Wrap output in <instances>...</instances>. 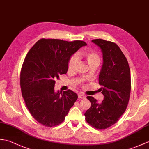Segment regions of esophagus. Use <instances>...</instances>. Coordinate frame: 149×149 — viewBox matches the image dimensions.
<instances>
[{"label": "esophagus", "mask_w": 149, "mask_h": 149, "mask_svg": "<svg viewBox=\"0 0 149 149\" xmlns=\"http://www.w3.org/2000/svg\"><path fill=\"white\" fill-rule=\"evenodd\" d=\"M78 97L79 98V99H84L85 97H86V96L84 95V94H83V93H79L78 94Z\"/></svg>", "instance_id": "34e87169"}]
</instances>
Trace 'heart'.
<instances>
[{
	"label": "heart",
	"instance_id": "b5f03b06",
	"mask_svg": "<svg viewBox=\"0 0 149 149\" xmlns=\"http://www.w3.org/2000/svg\"><path fill=\"white\" fill-rule=\"evenodd\" d=\"M82 56H83L86 58V61L90 66L95 64L99 65L100 63L99 56L95 52L87 51L83 52ZM79 56L77 54H75L72 56L68 62V70L70 72L75 71L79 64Z\"/></svg>",
	"mask_w": 149,
	"mask_h": 149
}]
</instances>
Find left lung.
I'll return each mask as SVG.
<instances>
[{
    "instance_id": "1",
    "label": "left lung",
    "mask_w": 149,
    "mask_h": 149,
    "mask_svg": "<svg viewBox=\"0 0 149 149\" xmlns=\"http://www.w3.org/2000/svg\"><path fill=\"white\" fill-rule=\"evenodd\" d=\"M91 42L102 53L99 83L104 98L99 103L93 97H87L91 106L84 113L85 119L95 128L106 129L115 124L127 108L131 88L130 68L116 44L102 39Z\"/></svg>"
}]
</instances>
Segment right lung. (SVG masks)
I'll return each instance as SVG.
<instances>
[{"instance_id":"right-lung-1","label":"right lung","mask_w":149,"mask_h":149,"mask_svg":"<svg viewBox=\"0 0 149 149\" xmlns=\"http://www.w3.org/2000/svg\"><path fill=\"white\" fill-rule=\"evenodd\" d=\"M85 45L79 40L41 39L24 59L20 72L22 97L33 118L47 127L64 121L77 99V95L70 90L56 92L55 81L66 74L71 56Z\"/></svg>"}]
</instances>
